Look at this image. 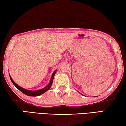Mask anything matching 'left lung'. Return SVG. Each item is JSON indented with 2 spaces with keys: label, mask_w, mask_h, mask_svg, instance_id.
<instances>
[{
  "label": "left lung",
  "mask_w": 126,
  "mask_h": 126,
  "mask_svg": "<svg viewBox=\"0 0 126 126\" xmlns=\"http://www.w3.org/2000/svg\"><path fill=\"white\" fill-rule=\"evenodd\" d=\"M80 94H81V93H80ZM82 94V95H83V94Z\"/></svg>",
  "instance_id": "8db88e82"
}]
</instances>
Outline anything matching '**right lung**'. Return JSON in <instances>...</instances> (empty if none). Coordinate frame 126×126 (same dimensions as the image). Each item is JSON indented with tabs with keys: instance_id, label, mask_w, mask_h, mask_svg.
I'll list each match as a JSON object with an SVG mask.
<instances>
[{
	"instance_id": "add662e5",
	"label": "right lung",
	"mask_w": 126,
	"mask_h": 126,
	"mask_svg": "<svg viewBox=\"0 0 126 126\" xmlns=\"http://www.w3.org/2000/svg\"><path fill=\"white\" fill-rule=\"evenodd\" d=\"M56 72H57V69L55 70V71H54V72H53V73L52 76V77H51V78H50V82H49V84L47 85V86L44 87V88H43L39 89V90H37V91H30V90H28V89H25L24 88H22V87H21L19 86H18V84L14 82V81L12 79L11 76H10V75H9V77H10V80H11L12 82L13 83V84L14 86L16 87V88H18L19 90L22 92L23 93H24V94L27 95H28V96L36 97V96H38V95L42 94L45 93L46 92H47L50 89V88L52 85L53 78H54V77L55 73H56Z\"/></svg>"
}]
</instances>
